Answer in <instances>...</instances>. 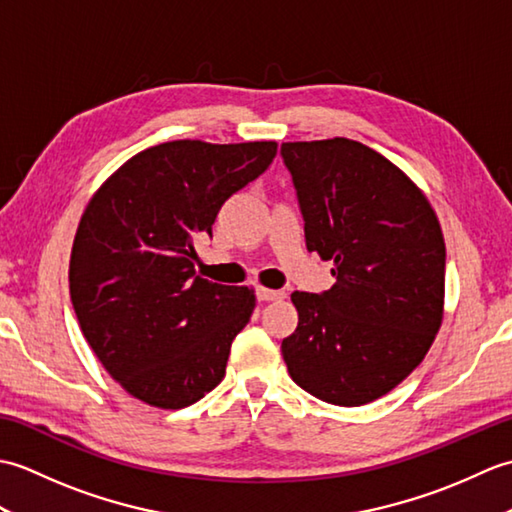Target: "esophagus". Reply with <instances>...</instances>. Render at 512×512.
<instances>
[{
    "label": "esophagus",
    "instance_id": "esophagus-1",
    "mask_svg": "<svg viewBox=\"0 0 512 512\" xmlns=\"http://www.w3.org/2000/svg\"><path fill=\"white\" fill-rule=\"evenodd\" d=\"M255 295H257V301H277V299H284L286 292L284 290H270V288L259 286L255 290Z\"/></svg>",
    "mask_w": 512,
    "mask_h": 512
}]
</instances>
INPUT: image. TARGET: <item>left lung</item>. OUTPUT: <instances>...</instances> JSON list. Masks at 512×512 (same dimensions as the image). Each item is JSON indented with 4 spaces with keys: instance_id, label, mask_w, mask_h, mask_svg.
Returning <instances> with one entry per match:
<instances>
[{
    "instance_id": "8db88e82",
    "label": "left lung",
    "mask_w": 512,
    "mask_h": 512,
    "mask_svg": "<svg viewBox=\"0 0 512 512\" xmlns=\"http://www.w3.org/2000/svg\"><path fill=\"white\" fill-rule=\"evenodd\" d=\"M306 246L336 284L292 292L297 330L281 341L292 380L358 407L402 383L436 339L444 308L442 228L429 200L378 151L350 138L284 143Z\"/></svg>"
}]
</instances>
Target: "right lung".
<instances>
[{"label":"right lung","mask_w":512,"mask_h":512,"mask_svg":"<svg viewBox=\"0 0 512 512\" xmlns=\"http://www.w3.org/2000/svg\"><path fill=\"white\" fill-rule=\"evenodd\" d=\"M275 154V140H171L94 193L72 244L70 297L85 341L127 394L182 409L222 383L255 295L195 275L193 239L211 235L222 204Z\"/></svg>","instance_id":"obj_1"}]
</instances>
